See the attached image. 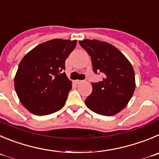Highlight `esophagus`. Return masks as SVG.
<instances>
[{
	"mask_svg": "<svg viewBox=\"0 0 159 159\" xmlns=\"http://www.w3.org/2000/svg\"><path fill=\"white\" fill-rule=\"evenodd\" d=\"M84 80H76V82L77 83H81V82H84Z\"/></svg>",
	"mask_w": 159,
	"mask_h": 159,
	"instance_id": "esophagus-1",
	"label": "esophagus"
}]
</instances>
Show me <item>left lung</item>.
<instances>
[{"mask_svg":"<svg viewBox=\"0 0 159 159\" xmlns=\"http://www.w3.org/2000/svg\"><path fill=\"white\" fill-rule=\"evenodd\" d=\"M80 45L91 56L93 72L103 75L101 81L92 83L93 92L84 101L96 114L111 116L125 107L134 93L135 74L126 57L112 44L84 40Z\"/></svg>","mask_w":159,"mask_h":159,"instance_id":"1","label":"left lung"}]
</instances>
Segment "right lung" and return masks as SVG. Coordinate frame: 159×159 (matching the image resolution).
<instances>
[{
  "instance_id": "1",
  "label": "right lung",
  "mask_w": 159,
  "mask_h": 159,
  "mask_svg": "<svg viewBox=\"0 0 159 159\" xmlns=\"http://www.w3.org/2000/svg\"><path fill=\"white\" fill-rule=\"evenodd\" d=\"M77 41L53 39L38 44L19 63L15 89L19 100L31 113L50 115L64 106L72 83L65 72V60Z\"/></svg>"
}]
</instances>
